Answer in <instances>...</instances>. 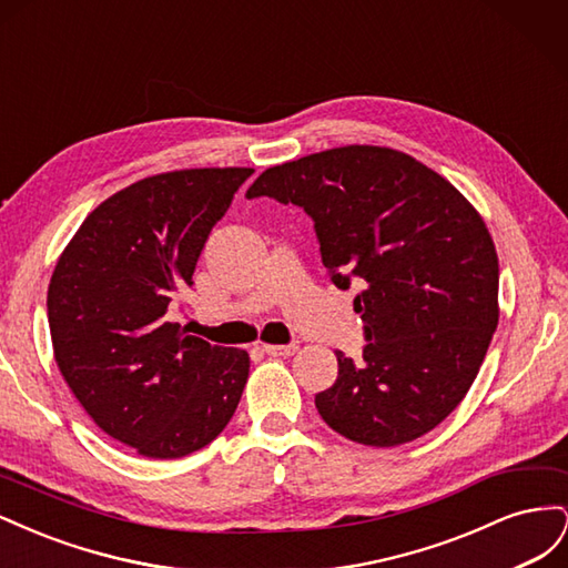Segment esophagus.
<instances>
[{"mask_svg": "<svg viewBox=\"0 0 568 568\" xmlns=\"http://www.w3.org/2000/svg\"><path fill=\"white\" fill-rule=\"evenodd\" d=\"M263 351L267 355H294L298 351V343H286V346H277V343H263Z\"/></svg>", "mask_w": 568, "mask_h": 568, "instance_id": "obj_1", "label": "esophagus"}]
</instances>
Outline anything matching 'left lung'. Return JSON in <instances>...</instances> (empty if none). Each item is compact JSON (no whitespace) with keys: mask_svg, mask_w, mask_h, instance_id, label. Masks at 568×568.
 Returning <instances> with one entry per match:
<instances>
[{"mask_svg":"<svg viewBox=\"0 0 568 568\" xmlns=\"http://www.w3.org/2000/svg\"><path fill=\"white\" fill-rule=\"evenodd\" d=\"M246 196L303 209L329 280L363 288V357L336 351V382L315 395L322 419L372 448L432 432L467 395L497 326L500 267L471 203L432 168L384 146L267 168Z\"/></svg>","mask_w":568,"mask_h":568,"instance_id":"8db88e82","label":"left lung"}]
</instances>
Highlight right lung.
Wrapping results in <instances>:
<instances>
[{
	"label": "right lung",
	"mask_w": 568,
	"mask_h": 568,
	"mask_svg": "<svg viewBox=\"0 0 568 568\" xmlns=\"http://www.w3.org/2000/svg\"><path fill=\"white\" fill-rule=\"evenodd\" d=\"M251 168H199L125 186L84 217L47 294L57 365L101 432L151 459L205 448L232 419L248 353L168 322Z\"/></svg>",
	"instance_id": "obj_1"
}]
</instances>
